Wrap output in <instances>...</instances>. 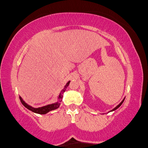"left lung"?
I'll use <instances>...</instances> for the list:
<instances>
[{
	"mask_svg": "<svg viewBox=\"0 0 148 148\" xmlns=\"http://www.w3.org/2000/svg\"><path fill=\"white\" fill-rule=\"evenodd\" d=\"M124 100H125V99H124L123 100V101H121V103H120V104H119V105H118V106H117L116 107H115V108H113V110H112V111H115V110H116V109H117V108H119V107H120V106H121V105H122V103H123Z\"/></svg>",
	"mask_w": 148,
	"mask_h": 148,
	"instance_id": "obj_1",
	"label": "left lung"
}]
</instances>
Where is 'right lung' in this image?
I'll return each instance as SVG.
<instances>
[{
  "label": "right lung",
  "mask_w": 148,
  "mask_h": 148,
  "mask_svg": "<svg viewBox=\"0 0 148 148\" xmlns=\"http://www.w3.org/2000/svg\"><path fill=\"white\" fill-rule=\"evenodd\" d=\"M69 83H70V81H68V82H67V84H66L65 86H64V88H63V90H62V91L61 92L60 94L59 95V97H58L59 101L58 102H56L55 103H52V104H50V105H47V106H45L40 107V108H33V107L29 106V105H28L27 103H25L24 101L22 100L21 97H19L20 100H21V102L22 103V104H23V106L25 107V108H27L28 110H30V111L34 112V113H38V114H46V113H47L48 112L53 111V110H55V109H56V108H58L59 106L60 105L61 100H62V94H63L64 92L65 91L66 88H67V86H69Z\"/></svg>",
  "instance_id": "right-lung-1"
}]
</instances>
